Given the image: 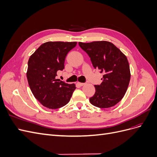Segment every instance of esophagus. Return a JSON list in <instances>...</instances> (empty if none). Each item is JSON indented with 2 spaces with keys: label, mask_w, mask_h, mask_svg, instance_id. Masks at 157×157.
I'll use <instances>...</instances> for the list:
<instances>
[{
  "label": "esophagus",
  "mask_w": 157,
  "mask_h": 157,
  "mask_svg": "<svg viewBox=\"0 0 157 157\" xmlns=\"http://www.w3.org/2000/svg\"><path fill=\"white\" fill-rule=\"evenodd\" d=\"M77 84L79 85L80 86H84V83H82V82H78Z\"/></svg>",
  "instance_id": "34e87169"
}]
</instances>
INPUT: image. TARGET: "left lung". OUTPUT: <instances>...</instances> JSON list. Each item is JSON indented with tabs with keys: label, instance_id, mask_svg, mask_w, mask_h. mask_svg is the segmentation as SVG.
<instances>
[{
	"label": "left lung",
	"instance_id": "1",
	"mask_svg": "<svg viewBox=\"0 0 157 157\" xmlns=\"http://www.w3.org/2000/svg\"><path fill=\"white\" fill-rule=\"evenodd\" d=\"M78 44L89 56L94 67L103 74L101 84L94 85L96 92L90 98V103L99 108L115 105L124 97L130 82L126 56L110 42H80Z\"/></svg>",
	"mask_w": 157,
	"mask_h": 157
}]
</instances>
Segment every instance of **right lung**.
<instances>
[{
    "label": "right lung",
    "instance_id": "1",
    "mask_svg": "<svg viewBox=\"0 0 157 157\" xmlns=\"http://www.w3.org/2000/svg\"><path fill=\"white\" fill-rule=\"evenodd\" d=\"M76 42H47L40 46L28 61L27 78L35 98L42 105L52 109L62 107L70 101L75 84L56 79L57 72L64 69L68 52Z\"/></svg>",
    "mask_w": 157,
    "mask_h": 157
}]
</instances>
